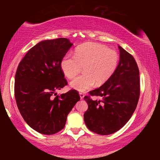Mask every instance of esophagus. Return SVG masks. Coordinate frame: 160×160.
Returning a JSON list of instances; mask_svg holds the SVG:
<instances>
[{"mask_svg": "<svg viewBox=\"0 0 160 160\" xmlns=\"http://www.w3.org/2000/svg\"><path fill=\"white\" fill-rule=\"evenodd\" d=\"M79 94H80V99H82L84 98V97H85V94H84L82 92H80V93H79Z\"/></svg>", "mask_w": 160, "mask_h": 160, "instance_id": "1", "label": "esophagus"}]
</instances>
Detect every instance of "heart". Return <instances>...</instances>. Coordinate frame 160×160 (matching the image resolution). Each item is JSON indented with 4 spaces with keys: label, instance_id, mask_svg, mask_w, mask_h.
<instances>
[{
    "label": "heart",
    "instance_id": "obj_1",
    "mask_svg": "<svg viewBox=\"0 0 160 160\" xmlns=\"http://www.w3.org/2000/svg\"><path fill=\"white\" fill-rule=\"evenodd\" d=\"M118 54L106 46L86 43L78 47L74 56L67 55L62 59L61 68L68 79H73L83 67L84 73L70 83L75 90L85 92L96 82L101 85L114 73L118 63Z\"/></svg>",
    "mask_w": 160,
    "mask_h": 160
}]
</instances>
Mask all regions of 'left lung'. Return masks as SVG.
Listing matches in <instances>:
<instances>
[{
  "label": "left lung",
  "mask_w": 160,
  "mask_h": 160,
  "mask_svg": "<svg viewBox=\"0 0 160 160\" xmlns=\"http://www.w3.org/2000/svg\"><path fill=\"white\" fill-rule=\"evenodd\" d=\"M118 48L120 61L114 73L84 97L88 104L84 121L90 131L99 135H109L120 130L131 118L138 102V67L131 53L120 46ZM91 96L100 99L92 100Z\"/></svg>",
  "instance_id": "8db88e82"
}]
</instances>
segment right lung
Instances as JSON below:
<instances>
[{"label":"right lung","mask_w":160,"mask_h":160,"mask_svg":"<svg viewBox=\"0 0 160 160\" xmlns=\"http://www.w3.org/2000/svg\"><path fill=\"white\" fill-rule=\"evenodd\" d=\"M72 44L66 38L44 40L25 54L15 78V97L24 120L34 131L53 135L61 131L67 116L79 101L78 92L56 95L68 85L61 61Z\"/></svg>","instance_id":"add662e5"}]
</instances>
